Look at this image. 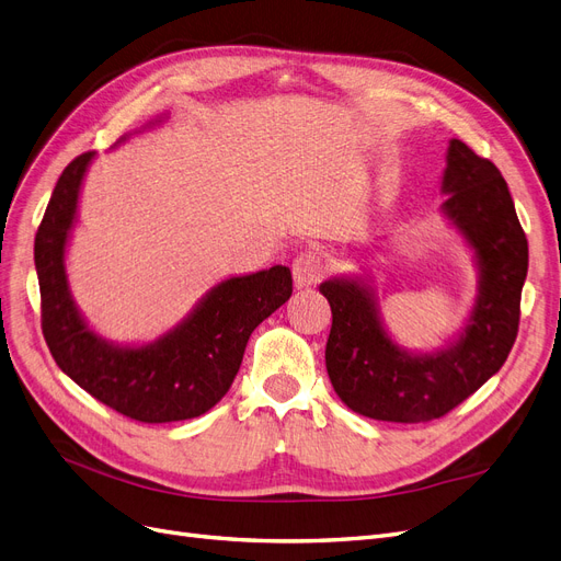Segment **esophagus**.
<instances>
[{
    "label": "esophagus",
    "mask_w": 561,
    "mask_h": 561,
    "mask_svg": "<svg viewBox=\"0 0 561 561\" xmlns=\"http://www.w3.org/2000/svg\"><path fill=\"white\" fill-rule=\"evenodd\" d=\"M323 261L314 252H305L294 261V282L298 288L314 286L323 277Z\"/></svg>",
    "instance_id": "obj_1"
}]
</instances>
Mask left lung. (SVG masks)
<instances>
[{"label":"left lung","instance_id":"left-lung-1","mask_svg":"<svg viewBox=\"0 0 561 561\" xmlns=\"http://www.w3.org/2000/svg\"><path fill=\"white\" fill-rule=\"evenodd\" d=\"M442 215L469 247L476 298L444 346L411 351L388 333L375 282L342 275L321 282L333 328L325 369L340 400L360 416L425 423L465 402L500 371L517 335L529 249L506 180L496 165L448 140ZM377 247V244H375Z\"/></svg>","mask_w":561,"mask_h":561}]
</instances>
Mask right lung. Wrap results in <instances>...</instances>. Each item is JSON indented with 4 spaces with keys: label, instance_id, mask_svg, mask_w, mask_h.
<instances>
[{
    "label": "right lung",
    "instance_id": "right-lung-1",
    "mask_svg": "<svg viewBox=\"0 0 561 561\" xmlns=\"http://www.w3.org/2000/svg\"><path fill=\"white\" fill-rule=\"evenodd\" d=\"M163 119L165 113L140 131ZM92 161L94 152L80 154L59 175L34 240L41 325L50 354L67 377L122 416L140 423L203 416L231 388L254 328L291 298V270L273 265L217 282L190 314L150 342L119 344L99 335L78 309L67 275L80 190Z\"/></svg>",
    "mask_w": 561,
    "mask_h": 561
}]
</instances>
